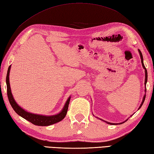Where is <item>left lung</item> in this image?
<instances>
[{"mask_svg":"<svg viewBox=\"0 0 154 154\" xmlns=\"http://www.w3.org/2000/svg\"><path fill=\"white\" fill-rule=\"evenodd\" d=\"M139 50V54H140V57H141V60L142 66H143V69H145V85H146L147 81V71L146 68H145V66L144 64H143V55H142V53H141V52L140 51V50ZM145 88H146V87H145ZM145 91H146V90H145ZM145 95H146V94H145V95H144V96H143V100H142V102H141V104L140 106H139V109H140V108L141 107L142 105H143V102H144V101H145ZM139 109H138V110H139ZM100 120H102V119H100ZM127 120H128V119H127ZM127 120H126V121H125V122L127 121ZM102 121H103V120H102ZM103 121L106 122V123H108V124H109V125H118V123H111V122H107V121ZM123 122H121V123H119V124H122V123H123Z\"/></svg>","mask_w":154,"mask_h":154,"instance_id":"8db88e82","label":"left lung"}]
</instances>
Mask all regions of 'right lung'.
<instances>
[{"mask_svg":"<svg viewBox=\"0 0 154 154\" xmlns=\"http://www.w3.org/2000/svg\"><path fill=\"white\" fill-rule=\"evenodd\" d=\"M11 66V65H10L9 66V69H8L7 77H6L7 96H8V98H9V101L10 102L11 106H12V108H13V110H15V112H16V113L19 114L20 116L23 117V119L27 120V121L32 122V124L35 125H38V126H49L62 121V120L65 118L66 114V112H67L71 97H69L68 100H66L65 106L63 107L62 111H61L60 113L55 114V115L44 116V115H40V114H35L28 112L23 110V108H21L20 106L17 104L15 100H14L12 93H11L10 83H9V72H10Z\"/></svg>","mask_w":154,"mask_h":154,"instance_id":"right-lung-1","label":"right lung"}]
</instances>
